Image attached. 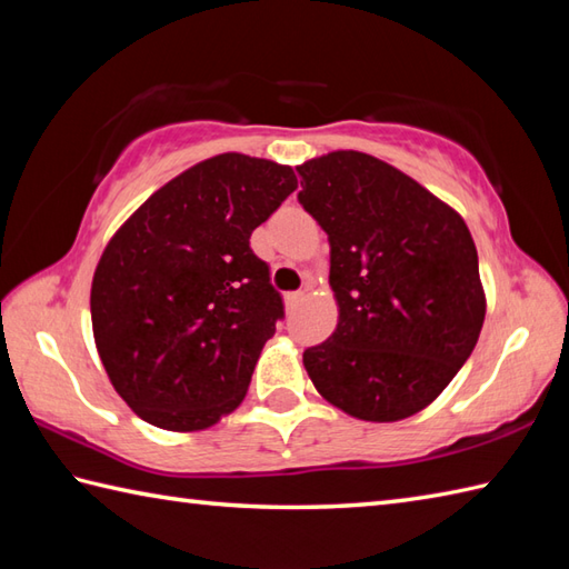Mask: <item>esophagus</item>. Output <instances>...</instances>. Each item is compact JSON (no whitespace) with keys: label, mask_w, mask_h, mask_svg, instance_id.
<instances>
[{"label":"esophagus","mask_w":569,"mask_h":569,"mask_svg":"<svg viewBox=\"0 0 569 569\" xmlns=\"http://www.w3.org/2000/svg\"><path fill=\"white\" fill-rule=\"evenodd\" d=\"M303 298H306V293H303V291H300V293H288V296L283 298L286 310H296L300 303H303Z\"/></svg>","instance_id":"34e87169"}]
</instances>
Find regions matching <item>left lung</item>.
<instances>
[{
    "label": "left lung",
    "instance_id": "1",
    "mask_svg": "<svg viewBox=\"0 0 569 569\" xmlns=\"http://www.w3.org/2000/svg\"><path fill=\"white\" fill-rule=\"evenodd\" d=\"M298 200L330 241L337 328L303 352L318 393L347 416L396 422L438 398L487 316L477 247L455 208L377 156L296 166Z\"/></svg>",
    "mask_w": 569,
    "mask_h": 569
}]
</instances>
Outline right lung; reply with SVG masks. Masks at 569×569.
<instances>
[{
  "instance_id": "obj_1",
  "label": "right lung",
  "mask_w": 569,
  "mask_h": 569,
  "mask_svg": "<svg viewBox=\"0 0 569 569\" xmlns=\"http://www.w3.org/2000/svg\"><path fill=\"white\" fill-rule=\"evenodd\" d=\"M296 188L291 166L220 153L168 180L107 241L90 288L94 347L141 420L208 430L244 401L283 318L249 237Z\"/></svg>"
}]
</instances>
